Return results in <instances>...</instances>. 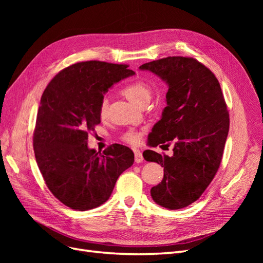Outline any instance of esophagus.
<instances>
[{
    "mask_svg": "<svg viewBox=\"0 0 263 263\" xmlns=\"http://www.w3.org/2000/svg\"><path fill=\"white\" fill-rule=\"evenodd\" d=\"M144 160V157H142V154L140 153L139 150H135V161L137 163H140Z\"/></svg>",
    "mask_w": 263,
    "mask_h": 263,
    "instance_id": "esophagus-1",
    "label": "esophagus"
}]
</instances>
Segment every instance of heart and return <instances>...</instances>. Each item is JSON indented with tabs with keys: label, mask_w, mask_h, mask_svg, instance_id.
<instances>
[{
	"label": "heart",
	"mask_w": 263,
	"mask_h": 263,
	"mask_svg": "<svg viewBox=\"0 0 263 263\" xmlns=\"http://www.w3.org/2000/svg\"><path fill=\"white\" fill-rule=\"evenodd\" d=\"M122 93L124 97L132 102L135 105H140L142 103H148L151 97L150 85L142 80H136L127 83L123 86ZM107 110V99H102L99 106V114L101 117H104ZM125 140L129 144L137 145L140 141V134L138 133H127L125 135Z\"/></svg>",
	"instance_id": "1"
}]
</instances>
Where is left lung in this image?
Here are the masks:
<instances>
[{"label":"left lung","mask_w":263,"mask_h":263,"mask_svg":"<svg viewBox=\"0 0 263 263\" xmlns=\"http://www.w3.org/2000/svg\"><path fill=\"white\" fill-rule=\"evenodd\" d=\"M168 84L166 106L149 134L150 146L169 147L173 155L144 151L147 161L163 166V179L150 190L168 210L186 208L200 198L216 174L229 130V114L219 82L194 58L168 57L139 67ZM161 147V146H160Z\"/></svg>","instance_id":"obj_1"}]
</instances>
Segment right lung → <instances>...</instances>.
<instances>
[{
    "label": "right lung",
    "instance_id": "1",
    "mask_svg": "<svg viewBox=\"0 0 263 263\" xmlns=\"http://www.w3.org/2000/svg\"><path fill=\"white\" fill-rule=\"evenodd\" d=\"M126 65L84 61L55 76L38 108L33 144L50 192L68 208L89 211L105 203L118 177L134 163V153L114 144L103 154L87 147L101 123L99 106L115 83L134 76Z\"/></svg>",
    "mask_w": 263,
    "mask_h": 263
}]
</instances>
